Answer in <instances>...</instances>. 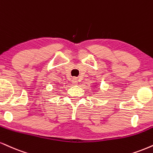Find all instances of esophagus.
<instances>
[{
    "label": "esophagus",
    "mask_w": 153,
    "mask_h": 153,
    "mask_svg": "<svg viewBox=\"0 0 153 153\" xmlns=\"http://www.w3.org/2000/svg\"><path fill=\"white\" fill-rule=\"evenodd\" d=\"M78 79L76 78H73V80H72V84L73 85H78Z\"/></svg>",
    "instance_id": "1"
}]
</instances>
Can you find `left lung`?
I'll return each instance as SVG.
<instances>
[{
	"label": "left lung",
	"instance_id": "obj_1",
	"mask_svg": "<svg viewBox=\"0 0 153 153\" xmlns=\"http://www.w3.org/2000/svg\"><path fill=\"white\" fill-rule=\"evenodd\" d=\"M97 85L96 82H95V85H93V86H94V87H96Z\"/></svg>",
	"mask_w": 153,
	"mask_h": 153
}]
</instances>
